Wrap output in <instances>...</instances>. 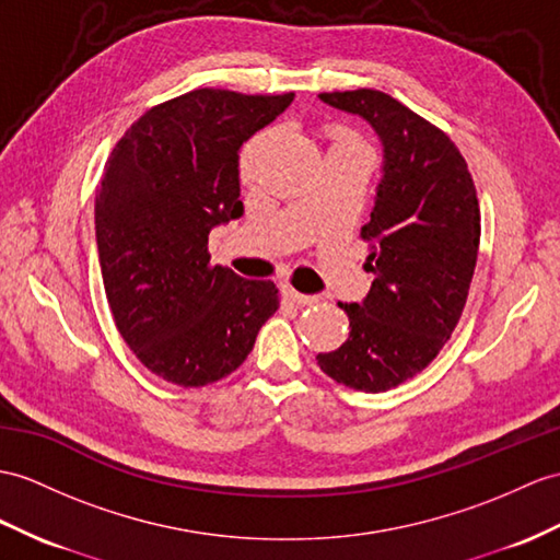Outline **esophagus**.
Masks as SVG:
<instances>
[{
  "label": "esophagus",
  "instance_id": "obj_1",
  "mask_svg": "<svg viewBox=\"0 0 560 560\" xmlns=\"http://www.w3.org/2000/svg\"><path fill=\"white\" fill-rule=\"evenodd\" d=\"M282 296L288 299V302H292V304H299V306H308V304H313L316 302V296H311V294H302V292H296L294 288H290V284H282Z\"/></svg>",
  "mask_w": 560,
  "mask_h": 560
}]
</instances>
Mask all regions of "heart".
<instances>
[{
    "mask_svg": "<svg viewBox=\"0 0 560 560\" xmlns=\"http://www.w3.org/2000/svg\"><path fill=\"white\" fill-rule=\"evenodd\" d=\"M261 142H264V135H258V138H254L247 147H244V152H242V163H240L244 180H249V177H254V163H256L258 149H261Z\"/></svg>",
    "mask_w": 560,
    "mask_h": 560,
    "instance_id": "1",
    "label": "heart"
}]
</instances>
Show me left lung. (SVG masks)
Instances as JSON below:
<instances>
[{
  "instance_id": "1",
  "label": "left lung",
  "mask_w": 560,
  "mask_h": 560,
  "mask_svg": "<svg viewBox=\"0 0 560 560\" xmlns=\"http://www.w3.org/2000/svg\"><path fill=\"white\" fill-rule=\"evenodd\" d=\"M318 100L375 130L383 175L361 228L375 280L361 304H339L347 342L316 361L339 385L387 392L420 373L454 332L480 247V203L456 144L401 102L377 90Z\"/></svg>"
}]
</instances>
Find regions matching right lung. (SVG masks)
I'll list each match as a JSON object with an SVG mask.
<instances>
[{"mask_svg": "<svg viewBox=\"0 0 560 560\" xmlns=\"http://www.w3.org/2000/svg\"><path fill=\"white\" fill-rule=\"evenodd\" d=\"M294 94L195 90L118 140L94 201L108 306L120 337L166 383L203 387L244 363L278 311L270 280L211 266L209 233L244 213L240 149Z\"/></svg>", "mask_w": 560, "mask_h": 560, "instance_id": "add662e5", "label": "right lung"}]
</instances>
